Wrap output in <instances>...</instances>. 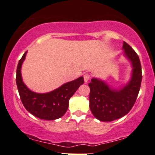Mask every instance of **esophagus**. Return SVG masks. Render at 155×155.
<instances>
[{"mask_svg": "<svg viewBox=\"0 0 155 155\" xmlns=\"http://www.w3.org/2000/svg\"><path fill=\"white\" fill-rule=\"evenodd\" d=\"M90 78H91L90 75H89V74H87V73H86L84 75V82L85 83L88 82V81L89 79H90Z\"/></svg>", "mask_w": 155, "mask_h": 155, "instance_id": "1", "label": "esophagus"}]
</instances>
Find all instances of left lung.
<instances>
[{
  "label": "left lung",
  "mask_w": 155,
  "mask_h": 155,
  "mask_svg": "<svg viewBox=\"0 0 155 155\" xmlns=\"http://www.w3.org/2000/svg\"><path fill=\"white\" fill-rule=\"evenodd\" d=\"M123 50L132 67L131 79L126 85L116 89L97 78H92L89 83V107L93 115L100 121H113L128 114L140 89L142 75L139 58L126 42Z\"/></svg>",
  "instance_id": "left-lung-1"
}]
</instances>
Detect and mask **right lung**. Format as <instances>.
I'll list each match as a JSON object with an SVG mask.
<instances>
[{
    "label": "right lung",
    "mask_w": 155,
    "mask_h": 155,
    "mask_svg": "<svg viewBox=\"0 0 155 155\" xmlns=\"http://www.w3.org/2000/svg\"><path fill=\"white\" fill-rule=\"evenodd\" d=\"M27 53L25 52L19 60L16 69V81L22 104L27 111L38 118L50 120L61 118L68 110L70 98L84 84V77L80 76L65 83L50 92H32L24 84L21 77V68Z\"/></svg>",
    "instance_id": "obj_1"
}]
</instances>
